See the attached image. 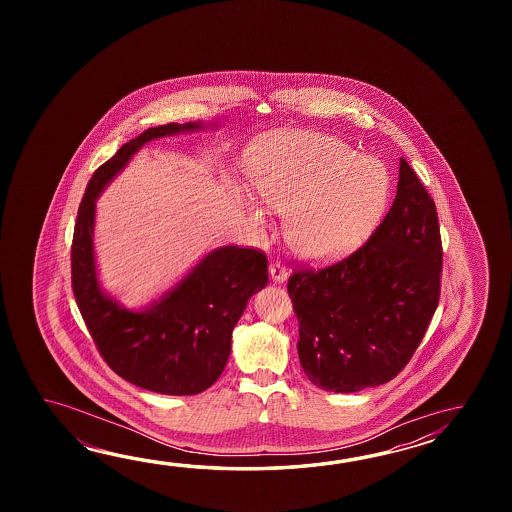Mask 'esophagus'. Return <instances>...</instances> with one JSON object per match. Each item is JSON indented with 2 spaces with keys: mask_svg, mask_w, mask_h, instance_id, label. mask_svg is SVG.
<instances>
[{
  "mask_svg": "<svg viewBox=\"0 0 512 512\" xmlns=\"http://www.w3.org/2000/svg\"><path fill=\"white\" fill-rule=\"evenodd\" d=\"M269 272H271L274 282L283 283L287 280V267L283 265L282 261H271Z\"/></svg>",
  "mask_w": 512,
  "mask_h": 512,
  "instance_id": "esophagus-1",
  "label": "esophagus"
}]
</instances>
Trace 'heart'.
<instances>
[{
  "instance_id": "obj_1",
  "label": "heart",
  "mask_w": 512,
  "mask_h": 512,
  "mask_svg": "<svg viewBox=\"0 0 512 512\" xmlns=\"http://www.w3.org/2000/svg\"><path fill=\"white\" fill-rule=\"evenodd\" d=\"M254 192L285 212V234L309 260H333L351 251L381 216L388 175L381 163L355 157L348 144L315 131L271 135L247 157ZM247 207L256 225L265 214Z\"/></svg>"
}]
</instances>
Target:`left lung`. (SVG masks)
<instances>
[{
    "instance_id": "8db88e82",
    "label": "left lung",
    "mask_w": 512,
    "mask_h": 512,
    "mask_svg": "<svg viewBox=\"0 0 512 512\" xmlns=\"http://www.w3.org/2000/svg\"><path fill=\"white\" fill-rule=\"evenodd\" d=\"M441 269L434 199L401 159L395 201L368 241L322 269H294L287 282L307 379L351 393L397 377L437 309Z\"/></svg>"
}]
</instances>
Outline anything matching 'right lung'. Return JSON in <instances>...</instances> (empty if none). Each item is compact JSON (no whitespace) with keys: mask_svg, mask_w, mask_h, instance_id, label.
<instances>
[{"mask_svg":"<svg viewBox=\"0 0 512 512\" xmlns=\"http://www.w3.org/2000/svg\"><path fill=\"white\" fill-rule=\"evenodd\" d=\"M196 128L199 122L148 128L98 166L78 207L71 245L73 293L100 357L124 381L164 395H196L218 381L229 360L232 329L252 294L269 280L267 256L234 245L216 249L159 304L133 313L98 287L95 199L144 142Z\"/></svg>","mask_w":512,"mask_h":512,"instance_id":"right-lung-1","label":"right lung"}]
</instances>
